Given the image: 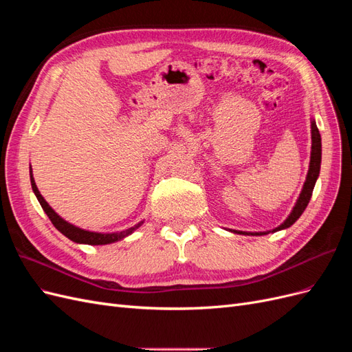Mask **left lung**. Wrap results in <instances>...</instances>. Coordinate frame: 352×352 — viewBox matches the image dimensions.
I'll use <instances>...</instances> for the list:
<instances>
[{"mask_svg":"<svg viewBox=\"0 0 352 352\" xmlns=\"http://www.w3.org/2000/svg\"><path fill=\"white\" fill-rule=\"evenodd\" d=\"M320 163H322V138H320V133H318L316 122L313 120L311 122V160H310V168H308L305 184L302 186L300 198H298L291 214L287 216V219L282 223L279 228L273 229L272 232H278V230L289 228L298 219H300V216L304 212L305 207L308 206V202H310V198L313 195L316 180L318 177V173H320ZM233 232L242 233V235H257V236L267 235L269 233V232H254L252 233V232H239V230H233Z\"/></svg>","mask_w":352,"mask_h":352,"instance_id":"obj_1","label":"left lung"}]
</instances>
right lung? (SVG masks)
Masks as SVG:
<instances>
[{
  "instance_id": "obj_1",
  "label": "right lung",
  "mask_w": 352,
  "mask_h": 352,
  "mask_svg": "<svg viewBox=\"0 0 352 352\" xmlns=\"http://www.w3.org/2000/svg\"><path fill=\"white\" fill-rule=\"evenodd\" d=\"M30 184H32V189H34V192L39 201L41 207L44 208V211L47 212V216L50 217L52 225L56 226L57 230H60L63 235L67 236L70 241L76 242V243H88V245H105V243H111V242H117L120 241L123 238H126L127 235H131V233L133 230H136L138 228H140L144 221L138 223V225H135L133 228H129L126 230H122V232H116V233H98V232H89V230H85V229H80V228H76L70 225L69 221H66L65 219H61L57 212L52 210L48 202L44 199V197H42L39 194V190L36 188V184L34 180V176H32V167H30Z\"/></svg>"
}]
</instances>
